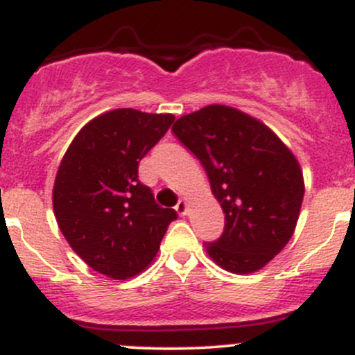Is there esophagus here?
I'll return each mask as SVG.
<instances>
[{
	"mask_svg": "<svg viewBox=\"0 0 355 355\" xmlns=\"http://www.w3.org/2000/svg\"><path fill=\"white\" fill-rule=\"evenodd\" d=\"M175 210L178 212V216H187V214H189V202H187L185 198H182L177 204V207H175Z\"/></svg>",
	"mask_w": 355,
	"mask_h": 355,
	"instance_id": "34e87169",
	"label": "esophagus"
}]
</instances>
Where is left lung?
<instances>
[{
    "instance_id": "1",
    "label": "left lung",
    "mask_w": 355,
    "mask_h": 355,
    "mask_svg": "<svg viewBox=\"0 0 355 355\" xmlns=\"http://www.w3.org/2000/svg\"><path fill=\"white\" fill-rule=\"evenodd\" d=\"M171 131L200 159L225 229L205 252L222 270H263L293 236L305 182L293 151L241 109L210 104L175 121Z\"/></svg>"
}]
</instances>
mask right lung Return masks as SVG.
<instances>
[{
  "label": "right lung",
  "instance_id": "1",
  "mask_svg": "<svg viewBox=\"0 0 355 355\" xmlns=\"http://www.w3.org/2000/svg\"><path fill=\"white\" fill-rule=\"evenodd\" d=\"M175 121L123 107L89 121L58 165L52 202L58 229L92 270L130 279L155 256L173 209H163L138 180V165Z\"/></svg>",
  "mask_w": 355,
  "mask_h": 355
}]
</instances>
